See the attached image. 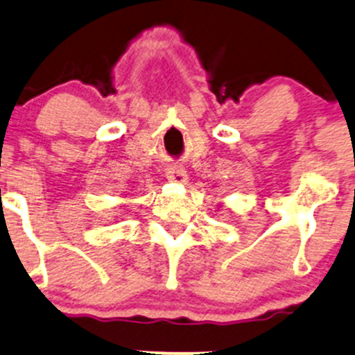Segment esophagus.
<instances>
[{
	"label": "esophagus",
	"instance_id": "obj_1",
	"mask_svg": "<svg viewBox=\"0 0 355 355\" xmlns=\"http://www.w3.org/2000/svg\"><path fill=\"white\" fill-rule=\"evenodd\" d=\"M166 177L170 182H175V184H185L187 182V171L182 166H170L166 170Z\"/></svg>",
	"mask_w": 355,
	"mask_h": 355
}]
</instances>
